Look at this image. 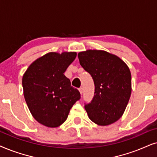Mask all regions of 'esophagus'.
Returning a JSON list of instances; mask_svg holds the SVG:
<instances>
[{"instance_id":"1","label":"esophagus","mask_w":157,"mask_h":157,"mask_svg":"<svg viewBox=\"0 0 157 157\" xmlns=\"http://www.w3.org/2000/svg\"><path fill=\"white\" fill-rule=\"evenodd\" d=\"M79 91H80V94L82 95V93H83V88H82V87H80V88H79Z\"/></svg>"}]
</instances>
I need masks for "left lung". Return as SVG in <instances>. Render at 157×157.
Wrapping results in <instances>:
<instances>
[{
	"instance_id": "left-lung-1",
	"label": "left lung",
	"mask_w": 157,
	"mask_h": 157,
	"mask_svg": "<svg viewBox=\"0 0 157 157\" xmlns=\"http://www.w3.org/2000/svg\"><path fill=\"white\" fill-rule=\"evenodd\" d=\"M78 58L95 84L93 100L85 103L89 118L99 126L113 124L124 114L130 99L129 68L117 56L102 50L80 52Z\"/></svg>"
}]
</instances>
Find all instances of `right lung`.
Listing matches in <instances>:
<instances>
[{
	"label": "right lung",
	"instance_id": "add662e5",
	"mask_svg": "<svg viewBox=\"0 0 157 157\" xmlns=\"http://www.w3.org/2000/svg\"><path fill=\"white\" fill-rule=\"evenodd\" d=\"M76 52H49L34 61L22 79L24 95L33 118L41 124L55 128L63 124L76 101L79 90L64 75Z\"/></svg>",
	"mask_w": 157,
	"mask_h": 157
}]
</instances>
